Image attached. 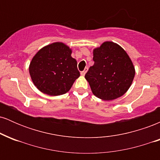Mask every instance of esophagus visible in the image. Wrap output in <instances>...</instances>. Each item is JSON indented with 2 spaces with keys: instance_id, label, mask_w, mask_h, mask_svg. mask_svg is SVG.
I'll use <instances>...</instances> for the list:
<instances>
[{
  "instance_id": "1",
  "label": "esophagus",
  "mask_w": 160,
  "mask_h": 160,
  "mask_svg": "<svg viewBox=\"0 0 160 160\" xmlns=\"http://www.w3.org/2000/svg\"><path fill=\"white\" fill-rule=\"evenodd\" d=\"M87 71H88V68H86L84 69V71H81V73H80V74H81L82 76H84V75L86 74V73L87 72Z\"/></svg>"
}]
</instances>
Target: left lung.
<instances>
[{
  "mask_svg": "<svg viewBox=\"0 0 160 160\" xmlns=\"http://www.w3.org/2000/svg\"><path fill=\"white\" fill-rule=\"evenodd\" d=\"M94 65L85 75L92 92L105 101L122 96L135 78V68L129 56L120 46L107 41L93 50Z\"/></svg>",
  "mask_w": 160,
  "mask_h": 160,
  "instance_id": "1",
  "label": "left lung"
}]
</instances>
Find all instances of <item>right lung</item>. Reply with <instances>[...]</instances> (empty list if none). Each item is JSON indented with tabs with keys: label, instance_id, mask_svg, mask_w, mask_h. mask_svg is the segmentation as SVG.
Returning a JSON list of instances; mask_svg holds the SVG:
<instances>
[{
	"label": "right lung",
	"instance_id": "add662e5",
	"mask_svg": "<svg viewBox=\"0 0 160 160\" xmlns=\"http://www.w3.org/2000/svg\"><path fill=\"white\" fill-rule=\"evenodd\" d=\"M71 52L67 45L56 42L43 47L33 57L29 73L40 92L56 96L70 90L80 77L78 63Z\"/></svg>",
	"mask_w": 160,
	"mask_h": 160
}]
</instances>
